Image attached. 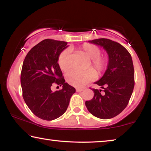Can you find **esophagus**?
<instances>
[{"instance_id":"obj_1","label":"esophagus","mask_w":151,"mask_h":151,"mask_svg":"<svg viewBox=\"0 0 151 151\" xmlns=\"http://www.w3.org/2000/svg\"><path fill=\"white\" fill-rule=\"evenodd\" d=\"M84 88H76V92H81L82 91H83Z\"/></svg>"}]
</instances>
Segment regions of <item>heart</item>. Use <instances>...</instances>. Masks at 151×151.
<instances>
[{
  "label": "heart",
  "instance_id": "b5f03b06",
  "mask_svg": "<svg viewBox=\"0 0 151 151\" xmlns=\"http://www.w3.org/2000/svg\"><path fill=\"white\" fill-rule=\"evenodd\" d=\"M80 51L90 59L86 68L91 67L95 70L98 75H100L106 69L108 65L109 59L106 56L101 55V50L98 47L93 44L85 43L80 48ZM58 63L60 69L66 72L71 68V57L69 50L65 49L61 52L58 57ZM96 75L91 68L84 71L72 70L66 75V81L71 85L82 86L89 83L95 78Z\"/></svg>",
  "mask_w": 151,
  "mask_h": 151
}]
</instances>
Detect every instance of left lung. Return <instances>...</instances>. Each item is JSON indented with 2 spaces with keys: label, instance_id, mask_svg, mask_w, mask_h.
Instances as JSON below:
<instances>
[{
  "label": "left lung",
  "instance_id": "obj_1",
  "mask_svg": "<svg viewBox=\"0 0 151 151\" xmlns=\"http://www.w3.org/2000/svg\"><path fill=\"white\" fill-rule=\"evenodd\" d=\"M103 47L109 55L107 69L95 84L103 90L92 88L94 96L85 104L88 111L97 118L109 119L126 108L134 86V71L131 55L123 46L107 39L89 40Z\"/></svg>",
  "mask_w": 151,
  "mask_h": 151
}]
</instances>
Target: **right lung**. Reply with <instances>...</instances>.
<instances>
[{
    "label": "right lung",
    "mask_w": 151,
    "mask_h": 151,
    "mask_svg": "<svg viewBox=\"0 0 151 151\" xmlns=\"http://www.w3.org/2000/svg\"><path fill=\"white\" fill-rule=\"evenodd\" d=\"M67 42L45 39L32 47L22 65L20 83L22 96L32 113L39 118L52 121L65 113L76 90L65 83L58 59ZM63 86L52 92L53 85Z\"/></svg>",
    "instance_id": "1"
}]
</instances>
